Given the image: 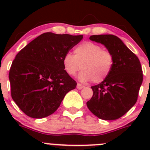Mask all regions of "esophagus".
<instances>
[{"label":"esophagus","mask_w":150,"mask_h":150,"mask_svg":"<svg viewBox=\"0 0 150 150\" xmlns=\"http://www.w3.org/2000/svg\"><path fill=\"white\" fill-rule=\"evenodd\" d=\"M84 87H85V86H83L82 84H81V83L77 84V88H78V89H82V88H83Z\"/></svg>","instance_id":"esophagus-1"}]
</instances>
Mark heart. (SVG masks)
Masks as SVG:
<instances>
[{"label":"heart","mask_w":150,"mask_h":150,"mask_svg":"<svg viewBox=\"0 0 150 150\" xmlns=\"http://www.w3.org/2000/svg\"><path fill=\"white\" fill-rule=\"evenodd\" d=\"M114 64V57L111 51L100 45L86 41L74 50V55L67 53L62 59L64 71L74 76L82 67L79 74L81 81H93L99 83L110 75Z\"/></svg>","instance_id":"1"}]
</instances>
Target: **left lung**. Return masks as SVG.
Masks as SVG:
<instances>
[{
  "label": "left lung",
  "mask_w": 150,
  "mask_h": 150,
  "mask_svg": "<svg viewBox=\"0 0 150 150\" xmlns=\"http://www.w3.org/2000/svg\"><path fill=\"white\" fill-rule=\"evenodd\" d=\"M89 38L104 45L111 51L114 64L107 78L101 83L91 86L93 96L86 104L99 118L117 120L123 116L138 99L143 81L139 59L117 36L98 35Z\"/></svg>",
  "instance_id": "1"
}]
</instances>
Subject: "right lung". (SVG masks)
Returning a JSON list of instances; mask_svg holds the SVG:
<instances>
[{"instance_id":"obj_1","label":"right lung","mask_w":150,"mask_h":150,"mask_svg":"<svg viewBox=\"0 0 150 150\" xmlns=\"http://www.w3.org/2000/svg\"><path fill=\"white\" fill-rule=\"evenodd\" d=\"M83 35L45 33L24 47L13 59L8 78L13 100L25 115L53 114L77 83L64 71L62 59Z\"/></svg>"}]
</instances>
